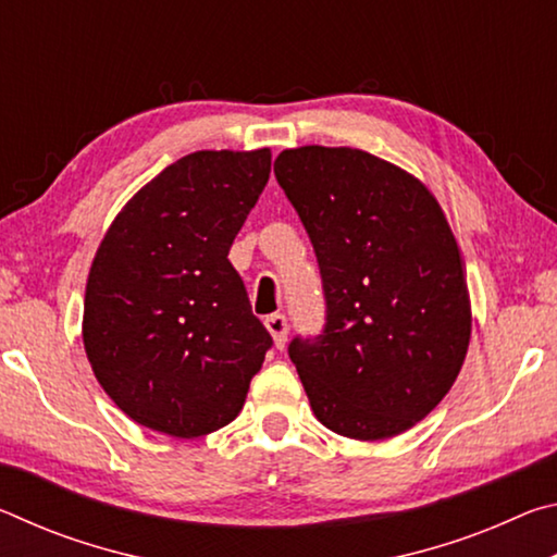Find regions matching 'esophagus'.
<instances>
[{
  "label": "esophagus",
  "mask_w": 557,
  "mask_h": 557,
  "mask_svg": "<svg viewBox=\"0 0 557 557\" xmlns=\"http://www.w3.org/2000/svg\"><path fill=\"white\" fill-rule=\"evenodd\" d=\"M265 326H268V332L272 334V342H275V346H277V348L285 346V342H287V329H289L287 317H285V314H270V317L265 319Z\"/></svg>",
  "instance_id": "obj_1"
}]
</instances>
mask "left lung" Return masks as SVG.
Listing matches in <instances>:
<instances>
[{
	"label": "left lung",
	"instance_id": "8db88e82",
	"mask_svg": "<svg viewBox=\"0 0 557 557\" xmlns=\"http://www.w3.org/2000/svg\"><path fill=\"white\" fill-rule=\"evenodd\" d=\"M275 176L314 245L326 322L287 346L336 435L385 440L449 393L471 309L445 213L418 178L351 147L285 149Z\"/></svg>",
	"mask_w": 557,
	"mask_h": 557
}]
</instances>
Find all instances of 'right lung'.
<instances>
[{
  "label": "right lung",
  "instance_id": "add662e5",
  "mask_svg": "<svg viewBox=\"0 0 557 557\" xmlns=\"http://www.w3.org/2000/svg\"><path fill=\"white\" fill-rule=\"evenodd\" d=\"M270 149L194 152L132 196L92 260L83 344L98 383L149 430L201 437L243 410L272 336L228 250Z\"/></svg>",
  "mask_w": 557,
  "mask_h": 557
}]
</instances>
